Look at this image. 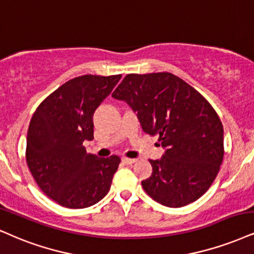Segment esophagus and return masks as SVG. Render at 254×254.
<instances>
[{"label": "esophagus", "instance_id": "esophagus-1", "mask_svg": "<svg viewBox=\"0 0 254 254\" xmlns=\"http://www.w3.org/2000/svg\"><path fill=\"white\" fill-rule=\"evenodd\" d=\"M122 162L126 165H132L134 162H136V159H130V158H127V156H124V158H122Z\"/></svg>", "mask_w": 254, "mask_h": 254}]
</instances>
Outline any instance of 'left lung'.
<instances>
[{
  "label": "left lung",
  "instance_id": "left-lung-1",
  "mask_svg": "<svg viewBox=\"0 0 254 254\" xmlns=\"http://www.w3.org/2000/svg\"><path fill=\"white\" fill-rule=\"evenodd\" d=\"M136 112L145 133L158 135L161 160L142 180L145 192L168 207H183L205 194L224 159V128L212 105L177 75L128 74L112 94Z\"/></svg>",
  "mask_w": 254,
  "mask_h": 254
}]
</instances>
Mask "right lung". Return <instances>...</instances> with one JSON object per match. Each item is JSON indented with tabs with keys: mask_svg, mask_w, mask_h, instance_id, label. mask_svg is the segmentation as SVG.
Wrapping results in <instances>:
<instances>
[{
	"mask_svg": "<svg viewBox=\"0 0 254 254\" xmlns=\"http://www.w3.org/2000/svg\"><path fill=\"white\" fill-rule=\"evenodd\" d=\"M120 79V74L74 77L47 96L31 117L27 165L41 190L59 205L89 207L111 189L121 159L89 154L83 141L94 139V112Z\"/></svg>",
	"mask_w": 254,
	"mask_h": 254,
	"instance_id": "right-lung-1",
	"label": "right lung"
}]
</instances>
